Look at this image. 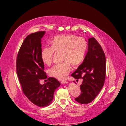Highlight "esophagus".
<instances>
[{
  "label": "esophagus",
  "mask_w": 126,
  "mask_h": 126,
  "mask_svg": "<svg viewBox=\"0 0 126 126\" xmlns=\"http://www.w3.org/2000/svg\"><path fill=\"white\" fill-rule=\"evenodd\" d=\"M61 83H62V84H63V83H68V81H66V80H62L60 81Z\"/></svg>",
  "instance_id": "1"
}]
</instances>
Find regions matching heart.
I'll return each mask as SVG.
<instances>
[{
    "label": "heart",
    "mask_w": 126,
    "mask_h": 126,
    "mask_svg": "<svg viewBox=\"0 0 126 126\" xmlns=\"http://www.w3.org/2000/svg\"><path fill=\"white\" fill-rule=\"evenodd\" d=\"M50 48L41 49L40 58L44 64L50 65L54 52H62L63 63L52 67L49 75L59 80L66 78L71 69V64L77 66L84 59L87 50V43L84 38L74 35L54 37L50 41Z\"/></svg>",
    "instance_id": "obj_1"
}]
</instances>
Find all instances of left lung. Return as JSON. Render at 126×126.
Here are the masks:
<instances>
[{
  "instance_id": "1",
  "label": "left lung",
  "mask_w": 126,
  "mask_h": 126,
  "mask_svg": "<svg viewBox=\"0 0 126 126\" xmlns=\"http://www.w3.org/2000/svg\"><path fill=\"white\" fill-rule=\"evenodd\" d=\"M106 70L105 53L96 39L90 38L88 42V52L84 60L71 75L75 79H83L80 86L81 94L75 99L76 101L87 104L94 99L104 86Z\"/></svg>"
}]
</instances>
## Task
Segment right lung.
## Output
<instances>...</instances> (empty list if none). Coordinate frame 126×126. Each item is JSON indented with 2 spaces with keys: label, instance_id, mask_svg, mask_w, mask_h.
I'll use <instances>...</instances> for the list:
<instances>
[{
  "label": "right lung",
  "instance_id": "1",
  "mask_svg": "<svg viewBox=\"0 0 126 126\" xmlns=\"http://www.w3.org/2000/svg\"><path fill=\"white\" fill-rule=\"evenodd\" d=\"M45 32H37L27 36L18 51L16 70L21 89L25 96L33 104L46 107L52 102L55 90L60 85L54 77L41 85L40 79L47 78L44 64L40 58L41 40Z\"/></svg>",
  "mask_w": 126,
  "mask_h": 126
}]
</instances>
